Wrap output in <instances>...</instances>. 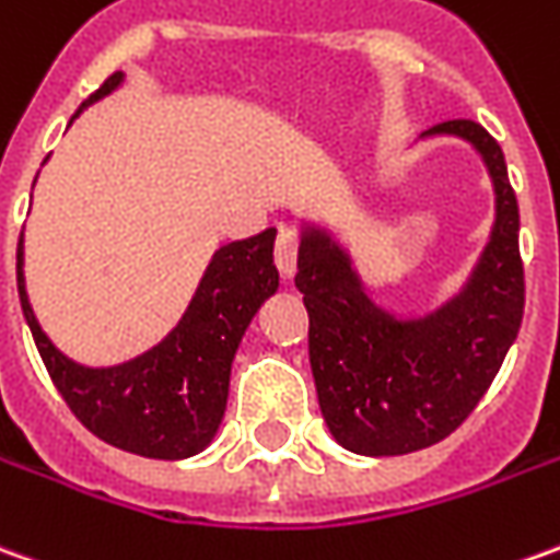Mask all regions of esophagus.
Instances as JSON below:
<instances>
[{
	"instance_id": "34e87169",
	"label": "esophagus",
	"mask_w": 560,
	"mask_h": 560,
	"mask_svg": "<svg viewBox=\"0 0 560 560\" xmlns=\"http://www.w3.org/2000/svg\"><path fill=\"white\" fill-rule=\"evenodd\" d=\"M296 248H300L296 236L291 230H281L279 240H276V267L284 279H291L293 269H296Z\"/></svg>"
}]
</instances>
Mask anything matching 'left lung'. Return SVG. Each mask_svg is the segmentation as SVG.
Wrapping results in <instances>:
<instances>
[{"label":"left lung","mask_w":560,"mask_h":560,"mask_svg":"<svg viewBox=\"0 0 560 560\" xmlns=\"http://www.w3.org/2000/svg\"><path fill=\"white\" fill-rule=\"evenodd\" d=\"M476 148L494 185V226L464 288L428 315H394L363 288L327 226L303 224L296 288L308 312V363L334 440L366 457L440 443L476 409L518 336L525 269L518 202L500 144L472 120L424 132Z\"/></svg>","instance_id":"8db88e82"}]
</instances>
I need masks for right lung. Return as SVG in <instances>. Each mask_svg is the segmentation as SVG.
<instances>
[{"mask_svg":"<svg viewBox=\"0 0 560 560\" xmlns=\"http://www.w3.org/2000/svg\"><path fill=\"white\" fill-rule=\"evenodd\" d=\"M124 72L81 105L75 117L120 88ZM276 230L230 242L212 254L182 320L166 339L132 361L84 366L66 358L35 318L23 279V236L18 242V293L35 348L66 406L103 443L158 460L202 452L221 428L230 394V366L257 308L279 291L272 264Z\"/></svg>","mask_w":560,"mask_h":560,"instance_id":"obj_1","label":"right lung"}]
</instances>
